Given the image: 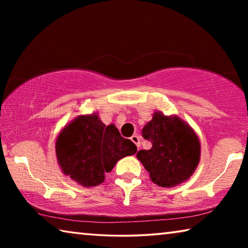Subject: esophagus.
Listing matches in <instances>:
<instances>
[{
  "instance_id": "obj_1",
  "label": "esophagus",
  "mask_w": 248,
  "mask_h": 248,
  "mask_svg": "<svg viewBox=\"0 0 248 248\" xmlns=\"http://www.w3.org/2000/svg\"><path fill=\"white\" fill-rule=\"evenodd\" d=\"M130 139H131V141L133 142V143L137 145L138 149L140 148V138L139 137H138V136H132L131 138H130Z\"/></svg>"
}]
</instances>
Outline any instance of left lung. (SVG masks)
<instances>
[{"label": "left lung", "mask_w": 248, "mask_h": 248, "mask_svg": "<svg viewBox=\"0 0 248 248\" xmlns=\"http://www.w3.org/2000/svg\"><path fill=\"white\" fill-rule=\"evenodd\" d=\"M142 137L152 148L141 150L137 157L161 187H173L190 177L200 159V142L196 132L177 116L155 111L142 129Z\"/></svg>", "instance_id": "obj_1"}]
</instances>
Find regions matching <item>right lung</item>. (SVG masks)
<instances>
[{
  "instance_id": "right-lung-1",
  "label": "right lung",
  "mask_w": 248,
  "mask_h": 248,
  "mask_svg": "<svg viewBox=\"0 0 248 248\" xmlns=\"http://www.w3.org/2000/svg\"><path fill=\"white\" fill-rule=\"evenodd\" d=\"M137 152L131 140L120 136L115 124L105 125L97 114L82 115L62 129L56 154L63 174L84 187L102 184L120 158Z\"/></svg>"
}]
</instances>
